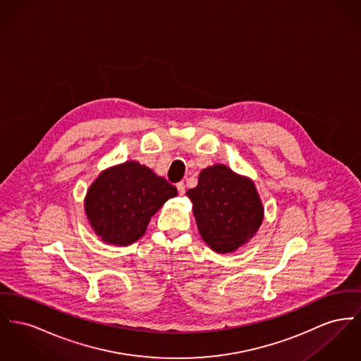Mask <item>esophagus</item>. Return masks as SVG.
<instances>
[{
    "instance_id": "esophagus-1",
    "label": "esophagus",
    "mask_w": 361,
    "mask_h": 361,
    "mask_svg": "<svg viewBox=\"0 0 361 361\" xmlns=\"http://www.w3.org/2000/svg\"><path fill=\"white\" fill-rule=\"evenodd\" d=\"M177 191H178V193H180L181 196L185 193V185H184V183H178V184H177Z\"/></svg>"
}]
</instances>
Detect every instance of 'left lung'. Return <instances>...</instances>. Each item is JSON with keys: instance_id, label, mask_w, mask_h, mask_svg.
<instances>
[{"instance_id": "left-lung-1", "label": "left lung", "mask_w": 361, "mask_h": 361, "mask_svg": "<svg viewBox=\"0 0 361 361\" xmlns=\"http://www.w3.org/2000/svg\"><path fill=\"white\" fill-rule=\"evenodd\" d=\"M187 196L199 233L218 254H231L247 244L264 218L254 181L222 164L202 170Z\"/></svg>"}]
</instances>
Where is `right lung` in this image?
<instances>
[{
	"label": "right lung",
	"instance_id": "add662e5",
	"mask_svg": "<svg viewBox=\"0 0 361 361\" xmlns=\"http://www.w3.org/2000/svg\"><path fill=\"white\" fill-rule=\"evenodd\" d=\"M177 190L137 161L102 170L87 190L85 212L104 243L127 247L146 233L151 216Z\"/></svg>",
	"mask_w": 361,
	"mask_h": 361
}]
</instances>
